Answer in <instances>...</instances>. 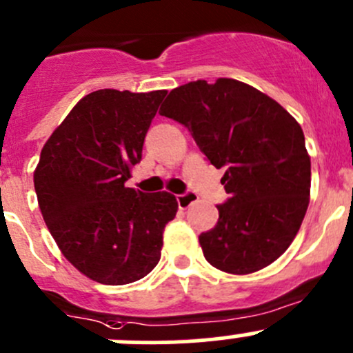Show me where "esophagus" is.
<instances>
[{"label": "esophagus", "mask_w": 353, "mask_h": 353, "mask_svg": "<svg viewBox=\"0 0 353 353\" xmlns=\"http://www.w3.org/2000/svg\"><path fill=\"white\" fill-rule=\"evenodd\" d=\"M195 201H197V195L192 194V192H185V194L176 195V202H178V208L180 209H187L188 205L194 204Z\"/></svg>", "instance_id": "esophagus-1"}]
</instances>
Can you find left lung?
Segmentation results:
<instances>
[{"label":"left lung","mask_w":353,"mask_h":353,"mask_svg":"<svg viewBox=\"0 0 353 353\" xmlns=\"http://www.w3.org/2000/svg\"><path fill=\"white\" fill-rule=\"evenodd\" d=\"M159 114L188 128L205 159L226 168L218 223L199 235L211 266L249 274L294 242L309 205L310 158L300 125L261 90L233 79L188 82Z\"/></svg>","instance_id":"8db88e82"}]
</instances>
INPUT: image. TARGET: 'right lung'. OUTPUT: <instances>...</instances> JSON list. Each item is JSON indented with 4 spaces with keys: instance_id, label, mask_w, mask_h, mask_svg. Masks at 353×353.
<instances>
[{
    "instance_id": "obj_1",
    "label": "right lung",
    "mask_w": 353,
    "mask_h": 353,
    "mask_svg": "<svg viewBox=\"0 0 353 353\" xmlns=\"http://www.w3.org/2000/svg\"><path fill=\"white\" fill-rule=\"evenodd\" d=\"M166 90L87 94L53 132L34 172L41 212L63 256L90 280L127 285L159 263L176 214L170 192L125 187Z\"/></svg>"
}]
</instances>
